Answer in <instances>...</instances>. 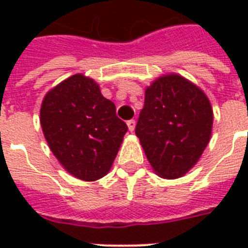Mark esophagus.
Returning a JSON list of instances; mask_svg holds the SVG:
<instances>
[{"mask_svg":"<svg viewBox=\"0 0 248 248\" xmlns=\"http://www.w3.org/2000/svg\"><path fill=\"white\" fill-rule=\"evenodd\" d=\"M127 126H128V130H130V132L134 131V130H135V126H136L135 120H130V121H127Z\"/></svg>","mask_w":248,"mask_h":248,"instance_id":"esophagus-1","label":"esophagus"}]
</instances>
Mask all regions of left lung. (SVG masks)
I'll list each match as a JSON object with an SVG mask.
<instances>
[{
    "label": "left lung",
    "instance_id": "8db88e82",
    "mask_svg": "<svg viewBox=\"0 0 248 248\" xmlns=\"http://www.w3.org/2000/svg\"><path fill=\"white\" fill-rule=\"evenodd\" d=\"M211 104L181 76L159 77L145 90L135 134L159 176L177 179L198 162L210 141Z\"/></svg>",
    "mask_w": 248,
    "mask_h": 248
}]
</instances>
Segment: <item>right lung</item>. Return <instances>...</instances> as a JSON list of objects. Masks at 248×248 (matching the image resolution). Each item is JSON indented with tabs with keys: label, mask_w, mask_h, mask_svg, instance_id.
<instances>
[{
	"label": "right lung",
	"mask_w": 248,
	"mask_h": 248,
	"mask_svg": "<svg viewBox=\"0 0 248 248\" xmlns=\"http://www.w3.org/2000/svg\"><path fill=\"white\" fill-rule=\"evenodd\" d=\"M41 126L64 169L86 181L108 173L128 130L117 117L113 101L82 75L72 76L46 93Z\"/></svg>",
	"instance_id": "1"
}]
</instances>
